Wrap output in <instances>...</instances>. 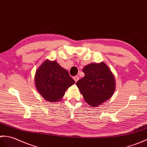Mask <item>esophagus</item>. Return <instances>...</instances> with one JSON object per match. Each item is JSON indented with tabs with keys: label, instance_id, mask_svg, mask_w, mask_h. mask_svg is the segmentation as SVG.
Here are the masks:
<instances>
[{
	"label": "esophagus",
	"instance_id": "1",
	"mask_svg": "<svg viewBox=\"0 0 147 147\" xmlns=\"http://www.w3.org/2000/svg\"><path fill=\"white\" fill-rule=\"evenodd\" d=\"M74 79L75 81H76V82H77V81L79 80V76H75L74 77Z\"/></svg>",
	"mask_w": 147,
	"mask_h": 147
}]
</instances>
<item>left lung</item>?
<instances>
[{"instance_id":"obj_1","label":"left lung","mask_w":147,"mask_h":147,"mask_svg":"<svg viewBox=\"0 0 147 147\" xmlns=\"http://www.w3.org/2000/svg\"><path fill=\"white\" fill-rule=\"evenodd\" d=\"M82 71L85 76L76 84L90 106H98L113 96L116 86L115 77L105 63L89 64Z\"/></svg>"}]
</instances>
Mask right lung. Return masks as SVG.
Masks as SVG:
<instances>
[{
    "label": "right lung",
    "mask_w": 147,
    "mask_h": 147,
    "mask_svg": "<svg viewBox=\"0 0 147 147\" xmlns=\"http://www.w3.org/2000/svg\"><path fill=\"white\" fill-rule=\"evenodd\" d=\"M35 85L41 96L50 102H57L75 80L57 61L46 60L35 74ZM59 100V101H60Z\"/></svg>",
    "instance_id": "1"
}]
</instances>
